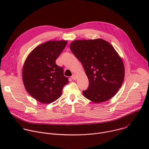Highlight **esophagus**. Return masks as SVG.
Masks as SVG:
<instances>
[{"instance_id": "1", "label": "esophagus", "mask_w": 149, "mask_h": 149, "mask_svg": "<svg viewBox=\"0 0 149 149\" xmlns=\"http://www.w3.org/2000/svg\"><path fill=\"white\" fill-rule=\"evenodd\" d=\"M71 78H72L73 80H75V79H77V75L76 74H73L72 76V77H71Z\"/></svg>"}]
</instances>
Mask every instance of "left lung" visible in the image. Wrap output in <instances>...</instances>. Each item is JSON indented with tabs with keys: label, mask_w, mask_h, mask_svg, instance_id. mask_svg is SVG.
<instances>
[{
	"label": "left lung",
	"mask_w": 149,
	"mask_h": 149,
	"mask_svg": "<svg viewBox=\"0 0 149 149\" xmlns=\"http://www.w3.org/2000/svg\"><path fill=\"white\" fill-rule=\"evenodd\" d=\"M70 49L81 62L89 81L83 91L89 100L100 103L113 97L121 88L124 78L123 62L109 42L98 38L75 40Z\"/></svg>",
	"instance_id": "obj_1"
}]
</instances>
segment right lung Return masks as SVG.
Wrapping results in <instances>:
<instances>
[{"label":"right lung","instance_id":"obj_1","mask_svg":"<svg viewBox=\"0 0 149 149\" xmlns=\"http://www.w3.org/2000/svg\"><path fill=\"white\" fill-rule=\"evenodd\" d=\"M67 40H49L34 48L27 56L22 79L27 92L38 101L49 104L58 99L69 82L62 67L55 61L65 48Z\"/></svg>","mask_w":149,"mask_h":149}]
</instances>
